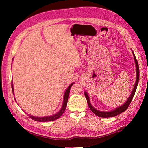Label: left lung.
Returning a JSON list of instances; mask_svg holds the SVG:
<instances>
[{
  "label": "left lung",
  "instance_id": "left-lung-1",
  "mask_svg": "<svg viewBox=\"0 0 148 148\" xmlns=\"http://www.w3.org/2000/svg\"><path fill=\"white\" fill-rule=\"evenodd\" d=\"M133 56H134V59H135V61L136 63V83L135 84V86H134V88L133 89V91L131 94V95L130 96L129 98L128 99L127 101L123 105H122V106H120L118 108L115 109V110L110 111V112H101V111H99L96 110V109L94 108V107L91 106L90 101H89V96L88 95V94L84 92V96L86 97V99L87 100V102L88 106L89 107V109H91V110L92 112L95 114L96 115H97V117H103V118H107V117H115V116H117V115L123 112L124 111L126 110L128 106L130 104V103L133 99V98L134 97V95H135L136 88L138 86V82H139V78H140V69H139V65H138V62L137 61V59H136V57L134 54L133 53Z\"/></svg>",
  "mask_w": 148,
  "mask_h": 148
}]
</instances>
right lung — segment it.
Returning <instances> with one entry per match:
<instances>
[{"instance_id":"obj_1","label":"right lung","mask_w":148,"mask_h":148,"mask_svg":"<svg viewBox=\"0 0 148 148\" xmlns=\"http://www.w3.org/2000/svg\"><path fill=\"white\" fill-rule=\"evenodd\" d=\"M73 84V83H71L70 86L67 88V89L66 90L65 95H64V102H63V106H62V107L61 110L58 112L57 114L53 115L52 116H50V117H33V116L31 115H29V117L33 119L35 121H37V122H50V121H53L57 119H59L60 116L63 114V113L64 112V111L66 109V107L67 106V101H68V98H69V93L70 91V88L71 87V86ZM12 92H13V85L12 84Z\"/></svg>"}]
</instances>
